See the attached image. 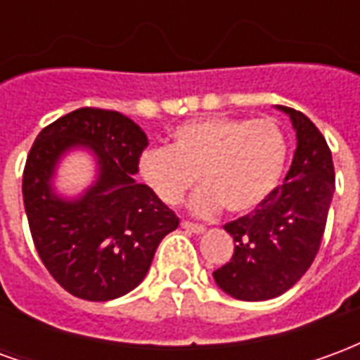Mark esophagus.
I'll use <instances>...</instances> for the list:
<instances>
[{
	"mask_svg": "<svg viewBox=\"0 0 360 360\" xmlns=\"http://www.w3.org/2000/svg\"><path fill=\"white\" fill-rule=\"evenodd\" d=\"M181 227H183V229H187V231H191V233H204V231H206V227L202 226V224H195V221H187V219H185V221H181Z\"/></svg>",
	"mask_w": 360,
	"mask_h": 360,
	"instance_id": "34e87169",
	"label": "esophagus"
}]
</instances>
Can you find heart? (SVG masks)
Returning a JSON list of instances; mask_svg holds the SVG:
<instances>
[{
	"mask_svg": "<svg viewBox=\"0 0 360 360\" xmlns=\"http://www.w3.org/2000/svg\"><path fill=\"white\" fill-rule=\"evenodd\" d=\"M285 133L274 119L210 115L179 125L169 148H150L139 175L167 206L183 202L200 177L193 198L196 214L224 204L229 214L255 210L278 188L287 162Z\"/></svg>",
	"mask_w": 360,
	"mask_h": 360,
	"instance_id": "heart-1",
	"label": "heart"
}]
</instances>
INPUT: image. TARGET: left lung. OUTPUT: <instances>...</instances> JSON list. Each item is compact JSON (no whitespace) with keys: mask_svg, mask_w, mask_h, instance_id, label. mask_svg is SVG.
<instances>
[{"mask_svg":"<svg viewBox=\"0 0 360 360\" xmlns=\"http://www.w3.org/2000/svg\"><path fill=\"white\" fill-rule=\"evenodd\" d=\"M278 110L297 131L291 167L258 208L224 226L233 257L214 271L216 283L241 301L274 299L302 278L320 249L335 188L332 152L318 127L293 108Z\"/></svg>","mask_w":360,"mask_h":360,"instance_id":"1","label":"left lung"}]
</instances>
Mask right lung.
<instances>
[{
    "instance_id": "1",
    "label": "right lung",
    "mask_w": 360,
    "mask_h": 360,
    "mask_svg": "<svg viewBox=\"0 0 360 360\" xmlns=\"http://www.w3.org/2000/svg\"><path fill=\"white\" fill-rule=\"evenodd\" d=\"M89 146L101 175L77 201H63L49 179L58 158ZM148 139L119 111L81 108L44 127L22 172V200L38 257L51 278L84 301H111L133 291L158 245L179 218L133 179Z\"/></svg>"
}]
</instances>
